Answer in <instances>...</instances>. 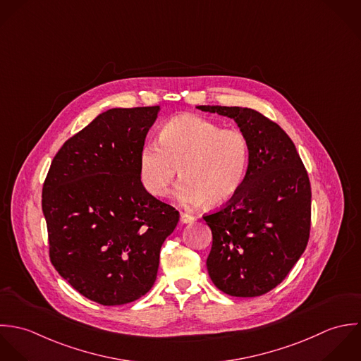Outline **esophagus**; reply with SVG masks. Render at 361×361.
Instances as JSON below:
<instances>
[{"label":"esophagus","mask_w":361,"mask_h":361,"mask_svg":"<svg viewBox=\"0 0 361 361\" xmlns=\"http://www.w3.org/2000/svg\"><path fill=\"white\" fill-rule=\"evenodd\" d=\"M180 220H181V223H192V221L195 220V217L192 216V215H190V214L181 212V215H180Z\"/></svg>","instance_id":"1"}]
</instances>
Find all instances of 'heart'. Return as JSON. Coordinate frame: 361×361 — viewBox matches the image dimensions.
Segmentation results:
<instances>
[{
    "label": "heart",
    "instance_id": "b5f03b06",
    "mask_svg": "<svg viewBox=\"0 0 361 361\" xmlns=\"http://www.w3.org/2000/svg\"><path fill=\"white\" fill-rule=\"evenodd\" d=\"M250 161L247 137L237 128H223L198 116L169 121L159 141L144 145L140 174L145 188L163 197L174 178H184L176 197L184 205L217 208L230 202L241 188Z\"/></svg>",
    "mask_w": 361,
    "mask_h": 361
}]
</instances>
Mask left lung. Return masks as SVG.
Listing matches in <instances>:
<instances>
[{"label":"left lung","mask_w":361,"mask_h":361,"mask_svg":"<svg viewBox=\"0 0 361 361\" xmlns=\"http://www.w3.org/2000/svg\"><path fill=\"white\" fill-rule=\"evenodd\" d=\"M233 118L250 145L244 183L235 197L204 219L212 230L208 274L233 297L276 288L304 252L311 227V185L288 134L247 107L198 106Z\"/></svg>","instance_id":"8db88e82"}]
</instances>
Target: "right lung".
<instances>
[{"label":"right lung","mask_w":361,"mask_h":361,"mask_svg":"<svg viewBox=\"0 0 361 361\" xmlns=\"http://www.w3.org/2000/svg\"><path fill=\"white\" fill-rule=\"evenodd\" d=\"M159 106L111 109L54 156L43 184L50 261L102 305L138 300L153 286L160 248L180 214L150 195L140 156Z\"/></svg>","instance_id":"obj_1"}]
</instances>
